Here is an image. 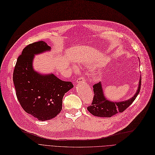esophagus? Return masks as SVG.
Segmentation results:
<instances>
[{
  "label": "esophagus",
  "instance_id": "34e87169",
  "mask_svg": "<svg viewBox=\"0 0 155 155\" xmlns=\"http://www.w3.org/2000/svg\"><path fill=\"white\" fill-rule=\"evenodd\" d=\"M85 82V79H84V77L83 76H80L79 78L77 79V82L80 83V82Z\"/></svg>",
  "mask_w": 155,
  "mask_h": 155
}]
</instances>
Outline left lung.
Here are the masks:
<instances>
[{"instance_id": "obj_1", "label": "left lung", "mask_w": 155, "mask_h": 155, "mask_svg": "<svg viewBox=\"0 0 155 155\" xmlns=\"http://www.w3.org/2000/svg\"><path fill=\"white\" fill-rule=\"evenodd\" d=\"M141 86V78H140L139 87L132 98L121 102H114L105 98L101 82L93 85L94 97L91 105L87 107L89 112L93 116L103 117H110L119 112H123L131 105L139 94Z\"/></svg>"}]
</instances>
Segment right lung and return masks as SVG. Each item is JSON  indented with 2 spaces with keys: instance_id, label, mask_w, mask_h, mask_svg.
I'll return each instance as SVG.
<instances>
[{
  "instance_id": "add662e5",
  "label": "right lung",
  "mask_w": 155,
  "mask_h": 155,
  "mask_svg": "<svg viewBox=\"0 0 155 155\" xmlns=\"http://www.w3.org/2000/svg\"><path fill=\"white\" fill-rule=\"evenodd\" d=\"M48 50L50 47L43 41L27 45L18 57L13 76L16 97L23 109L43 121L61 112L63 96L73 87L71 82L62 81L53 74L44 75L33 70L34 55Z\"/></svg>"
}]
</instances>
